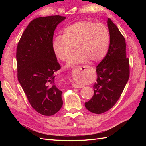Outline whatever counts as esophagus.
Here are the masks:
<instances>
[{
	"instance_id": "obj_1",
	"label": "esophagus",
	"mask_w": 146,
	"mask_h": 146,
	"mask_svg": "<svg viewBox=\"0 0 146 146\" xmlns=\"http://www.w3.org/2000/svg\"><path fill=\"white\" fill-rule=\"evenodd\" d=\"M85 67H86V66H81V67H80V68H85ZM73 86H74V88H83V86H82V85H76V84H74V85H73Z\"/></svg>"
}]
</instances>
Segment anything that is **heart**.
I'll use <instances>...</instances> for the list:
<instances>
[{
	"label": "heart",
	"instance_id": "obj_1",
	"mask_svg": "<svg viewBox=\"0 0 146 146\" xmlns=\"http://www.w3.org/2000/svg\"><path fill=\"white\" fill-rule=\"evenodd\" d=\"M110 41L108 28L102 23L89 21L77 22L63 30V36H57L53 42L56 56L63 61H68L76 50L69 64L72 66L85 63L90 60L98 62L107 55Z\"/></svg>",
	"mask_w": 146,
	"mask_h": 146
}]
</instances>
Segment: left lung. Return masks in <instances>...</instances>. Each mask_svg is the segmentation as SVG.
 Listing matches in <instances>:
<instances>
[{
  "instance_id": "1",
  "label": "left lung",
  "mask_w": 146,
  "mask_h": 146,
  "mask_svg": "<svg viewBox=\"0 0 146 146\" xmlns=\"http://www.w3.org/2000/svg\"><path fill=\"white\" fill-rule=\"evenodd\" d=\"M110 42L107 55L96 68L97 83L94 95L85 104L91 113L102 114L116 104L130 76L129 58L126 57V43L117 26L108 19Z\"/></svg>"
}]
</instances>
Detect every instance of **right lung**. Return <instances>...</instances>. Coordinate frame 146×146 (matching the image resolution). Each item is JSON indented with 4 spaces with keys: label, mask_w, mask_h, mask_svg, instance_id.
<instances>
[{
    "label": "right lung",
    "mask_w": 146,
    "mask_h": 146,
    "mask_svg": "<svg viewBox=\"0 0 146 146\" xmlns=\"http://www.w3.org/2000/svg\"><path fill=\"white\" fill-rule=\"evenodd\" d=\"M66 19L55 15L32 21L17 44V79L32 108L44 116H52L63 105L62 91L56 87L54 73L61 69L53 49L57 25Z\"/></svg>",
    "instance_id": "obj_1"
}]
</instances>
